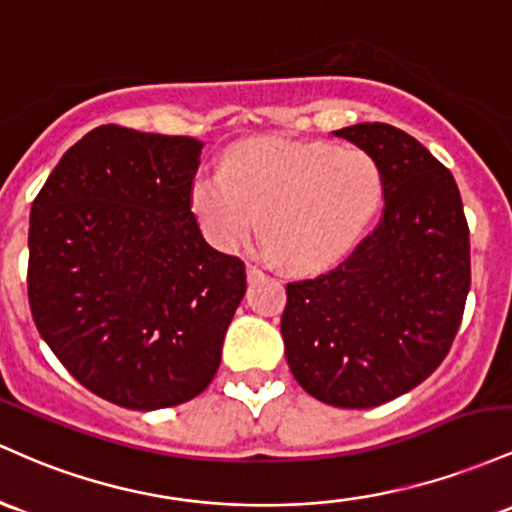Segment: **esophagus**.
<instances>
[{
    "mask_svg": "<svg viewBox=\"0 0 512 512\" xmlns=\"http://www.w3.org/2000/svg\"><path fill=\"white\" fill-rule=\"evenodd\" d=\"M246 275H249V280L254 283V280L266 278V271H263V268H258L256 263H249V266H246Z\"/></svg>",
    "mask_w": 512,
    "mask_h": 512,
    "instance_id": "obj_1",
    "label": "esophagus"
}]
</instances>
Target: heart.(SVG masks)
Listing matches in <instances>:
<instances>
[{
    "label": "heart",
    "mask_w": 512,
    "mask_h": 512,
    "mask_svg": "<svg viewBox=\"0 0 512 512\" xmlns=\"http://www.w3.org/2000/svg\"><path fill=\"white\" fill-rule=\"evenodd\" d=\"M384 200L380 164L363 149L324 142L251 140L220 171L198 174L193 212L212 244L244 246L261 227L271 254L292 271L341 261Z\"/></svg>",
    "instance_id": "heart-1"
}]
</instances>
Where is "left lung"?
<instances>
[{
	"instance_id": "obj_1",
	"label": "left lung",
	"mask_w": 512,
	"mask_h": 512,
	"mask_svg": "<svg viewBox=\"0 0 512 512\" xmlns=\"http://www.w3.org/2000/svg\"><path fill=\"white\" fill-rule=\"evenodd\" d=\"M380 164L377 227L336 268L287 283L280 331L292 377L338 409H372L411 392L450 353L472 283L459 188L404 130H336Z\"/></svg>"
}]
</instances>
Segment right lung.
<instances>
[{
  "mask_svg": "<svg viewBox=\"0 0 512 512\" xmlns=\"http://www.w3.org/2000/svg\"><path fill=\"white\" fill-rule=\"evenodd\" d=\"M203 142L101 125L33 200L28 304L82 387L132 411L205 392L246 292L191 210Z\"/></svg>",
  "mask_w": 512,
  "mask_h": 512,
  "instance_id": "add662e5",
  "label": "right lung"
}]
</instances>
